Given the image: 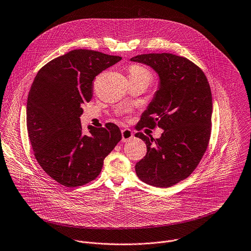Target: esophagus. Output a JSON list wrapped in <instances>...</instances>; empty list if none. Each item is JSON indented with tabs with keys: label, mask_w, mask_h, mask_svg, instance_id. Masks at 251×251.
Segmentation results:
<instances>
[{
	"label": "esophagus",
	"mask_w": 251,
	"mask_h": 251,
	"mask_svg": "<svg viewBox=\"0 0 251 251\" xmlns=\"http://www.w3.org/2000/svg\"><path fill=\"white\" fill-rule=\"evenodd\" d=\"M121 134H122V142H127V141H129L130 139H132L133 138V132L130 130V129H128V128H126V129H123L122 131H121Z\"/></svg>",
	"instance_id": "esophagus-1"
}]
</instances>
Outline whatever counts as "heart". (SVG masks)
<instances>
[{
    "label": "heart",
    "mask_w": 251,
    "mask_h": 251,
    "mask_svg": "<svg viewBox=\"0 0 251 251\" xmlns=\"http://www.w3.org/2000/svg\"><path fill=\"white\" fill-rule=\"evenodd\" d=\"M129 77H146L151 80V73L150 71L138 64H133L129 68Z\"/></svg>",
    "instance_id": "1"
}]
</instances>
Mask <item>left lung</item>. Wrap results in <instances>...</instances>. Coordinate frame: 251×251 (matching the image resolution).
<instances>
[{
  "mask_svg": "<svg viewBox=\"0 0 251 251\" xmlns=\"http://www.w3.org/2000/svg\"><path fill=\"white\" fill-rule=\"evenodd\" d=\"M131 61L151 66L159 83L143 112L137 129L163 130L153 139L139 132L147 154L136 166L140 180L153 187L169 188L188 178L201 160L210 139L212 96L203 71L186 57L172 53H146Z\"/></svg>",
  "mask_w": 251,
  "mask_h": 251,
  "instance_id": "1",
  "label": "left lung"
}]
</instances>
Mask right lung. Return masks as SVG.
Masks as SVG:
<instances>
[{"mask_svg":"<svg viewBox=\"0 0 251 251\" xmlns=\"http://www.w3.org/2000/svg\"><path fill=\"white\" fill-rule=\"evenodd\" d=\"M90 50L60 55L37 73L28 94L26 125L34 155L57 183L74 188L95 180L103 159L121 140L113 123L82 132V105L93 97V80L121 60Z\"/></svg>","mask_w":251,"mask_h":251,"instance_id":"obj_1","label":"right lung"}]
</instances>
